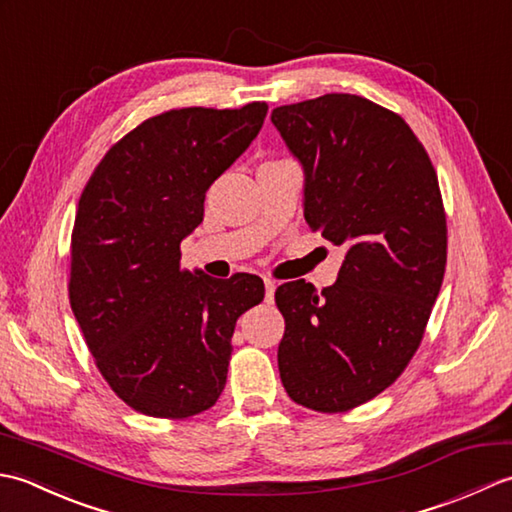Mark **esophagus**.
<instances>
[{
  "label": "esophagus",
  "mask_w": 512,
  "mask_h": 512,
  "mask_svg": "<svg viewBox=\"0 0 512 512\" xmlns=\"http://www.w3.org/2000/svg\"><path fill=\"white\" fill-rule=\"evenodd\" d=\"M264 288H266V303H273L275 301V288L277 284L273 279H264Z\"/></svg>",
  "instance_id": "obj_1"
}]
</instances>
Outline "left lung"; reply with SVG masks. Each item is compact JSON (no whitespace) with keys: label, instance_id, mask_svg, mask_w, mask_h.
<instances>
[{"label":"left lung","instance_id":"obj_1","mask_svg":"<svg viewBox=\"0 0 512 512\" xmlns=\"http://www.w3.org/2000/svg\"><path fill=\"white\" fill-rule=\"evenodd\" d=\"M270 121L306 173L308 226L345 253L334 286L277 288L279 376L297 405L350 411L394 383L422 343L447 268L438 173L402 116L363 96L281 105Z\"/></svg>","mask_w":512,"mask_h":512}]
</instances>
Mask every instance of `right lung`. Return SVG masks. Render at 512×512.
Returning a JSON list of instances; mask_svg holds the SVG:
<instances>
[{
  "label": "right lung",
  "instance_id": "right-lung-1",
  "mask_svg": "<svg viewBox=\"0 0 512 512\" xmlns=\"http://www.w3.org/2000/svg\"><path fill=\"white\" fill-rule=\"evenodd\" d=\"M268 105L182 107L151 116L96 165L70 244V306L99 372L129 407L182 420L226 385L242 314L264 281L213 279L180 266L211 184L244 154Z\"/></svg>",
  "mask_w": 512,
  "mask_h": 512
}]
</instances>
